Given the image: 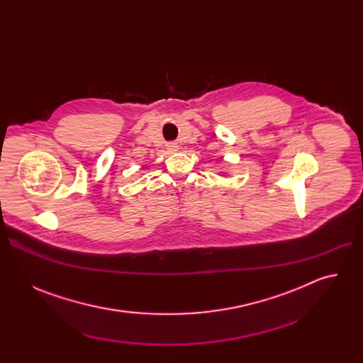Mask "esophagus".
<instances>
[{
    "label": "esophagus",
    "instance_id": "obj_1",
    "mask_svg": "<svg viewBox=\"0 0 363 363\" xmlns=\"http://www.w3.org/2000/svg\"><path fill=\"white\" fill-rule=\"evenodd\" d=\"M167 149H168L169 152H172V153H174V152H177L179 147H178V145H177V143H168V145H167Z\"/></svg>",
    "mask_w": 363,
    "mask_h": 363
}]
</instances>
